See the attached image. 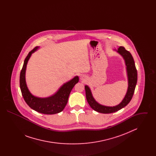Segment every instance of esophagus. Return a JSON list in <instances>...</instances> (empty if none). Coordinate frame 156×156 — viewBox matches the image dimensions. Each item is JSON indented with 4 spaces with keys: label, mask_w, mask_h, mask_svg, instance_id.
<instances>
[{
    "label": "esophagus",
    "mask_w": 156,
    "mask_h": 156,
    "mask_svg": "<svg viewBox=\"0 0 156 156\" xmlns=\"http://www.w3.org/2000/svg\"><path fill=\"white\" fill-rule=\"evenodd\" d=\"M80 79L82 81H84L85 79V76L84 75H81V76H80Z\"/></svg>",
    "instance_id": "1"
}]
</instances>
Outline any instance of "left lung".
Segmentation results:
<instances>
[{
    "label": "left lung",
    "instance_id": "obj_1",
    "mask_svg": "<svg viewBox=\"0 0 156 156\" xmlns=\"http://www.w3.org/2000/svg\"><path fill=\"white\" fill-rule=\"evenodd\" d=\"M116 51L122 56V57L125 60L128 80V88L127 90V92L125 97H124L122 102L118 105H116L115 106H106L101 105L97 102L94 98L93 97L89 87L88 85L85 86L87 100L90 106L94 111L102 113H113L115 112L118 111L120 109L126 106V105L130 102L133 97L134 89L137 83V73L135 66L132 54L129 51L126 50L122 46L119 47L118 50Z\"/></svg>",
    "mask_w": 156,
    "mask_h": 156
}]
</instances>
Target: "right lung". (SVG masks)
I'll list each match as a JSON object with an SVG mask.
<instances>
[{
  "mask_svg": "<svg viewBox=\"0 0 156 156\" xmlns=\"http://www.w3.org/2000/svg\"><path fill=\"white\" fill-rule=\"evenodd\" d=\"M39 47H36L29 52L24 59L23 66L20 75V87L22 96L30 108L37 112L46 114L53 115L63 111L66 106L68 97L75 85L79 81V77L75 76L69 81L64 83L58 90L51 97L47 98H39L35 97L30 93L26 82V71L27 64L31 54L37 50Z\"/></svg>",
  "mask_w": 156,
  "mask_h": 156,
  "instance_id": "1",
  "label": "right lung"
}]
</instances>
